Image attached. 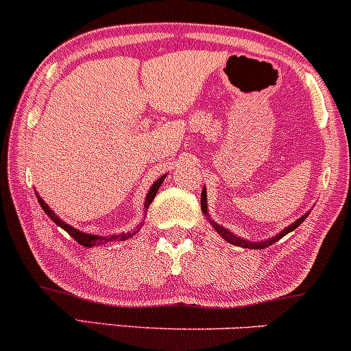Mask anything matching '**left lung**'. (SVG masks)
Returning a JSON list of instances; mask_svg holds the SVG:
<instances>
[{"mask_svg": "<svg viewBox=\"0 0 351 351\" xmlns=\"http://www.w3.org/2000/svg\"><path fill=\"white\" fill-rule=\"evenodd\" d=\"M201 211H203V215L206 216V219L209 221V223H211V226L215 228V231L217 232V234L223 237V239L226 241V243L232 244V245H239V247H244V249H264V247H269V245H271V244L277 243V241L282 239V237H284L285 234H289V232H292L293 229L299 228L300 224L305 221V217H307V216L310 215V211H307L304 216H300L299 219L293 221L292 224H289L287 228L282 229L279 234L269 237V239H265V241H254V243H252V241H247V239H244V237L234 234V232L229 231V229H226L224 226H221V224H217L216 221H213L211 217H209L208 198H206V186H203V191H201Z\"/></svg>", "mask_w": 351, "mask_h": 351, "instance_id": "obj_1", "label": "left lung"}]
</instances>
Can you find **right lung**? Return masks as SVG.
Returning <instances> with one entry per match:
<instances>
[{
  "instance_id": "1",
  "label": "right lung",
  "mask_w": 351,
  "mask_h": 351,
  "mask_svg": "<svg viewBox=\"0 0 351 351\" xmlns=\"http://www.w3.org/2000/svg\"><path fill=\"white\" fill-rule=\"evenodd\" d=\"M165 178H167V175L160 176V178L156 180L155 183L152 184L150 189H148L147 198H145V203H143V215H147L148 206H150L152 201H153V198H155L156 193H158V188L162 186V183L165 181ZM36 196H38V201H39V204H41V208L44 209V213H46V215L49 216L51 219L54 221V223L58 224L59 228H62L64 231L67 232V234H69L71 237H74V239L77 241V243H79L80 245H86V247H92V245H95V244H102V243L106 244V243H110V241H125V239H128V237H132L134 234H136V232H138L140 229H142V226H143V219H145V217L142 219V223L136 224V228L134 229V231H130V232H122V234H110V236L90 234V232H84V231H80V229H77V228L71 226V224L64 223V221L60 219V217H59L58 215H56V213L52 211V209L49 208V204H47L46 201H44V199L41 198V196L38 195V191H36Z\"/></svg>"
}]
</instances>
